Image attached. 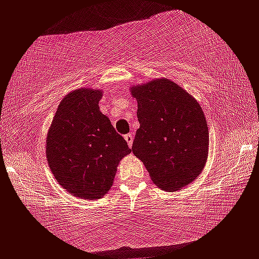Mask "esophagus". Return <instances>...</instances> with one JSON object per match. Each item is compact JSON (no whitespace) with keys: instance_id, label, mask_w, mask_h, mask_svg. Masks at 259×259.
Returning a JSON list of instances; mask_svg holds the SVG:
<instances>
[{"instance_id":"1","label":"esophagus","mask_w":259,"mask_h":259,"mask_svg":"<svg viewBox=\"0 0 259 259\" xmlns=\"http://www.w3.org/2000/svg\"><path fill=\"white\" fill-rule=\"evenodd\" d=\"M133 139H135V135H133V133H128V135L124 136V140H126L127 144H128V146H132Z\"/></svg>"}]
</instances>
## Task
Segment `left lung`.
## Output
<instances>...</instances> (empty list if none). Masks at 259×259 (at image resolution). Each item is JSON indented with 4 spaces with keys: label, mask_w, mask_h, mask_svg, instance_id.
Wrapping results in <instances>:
<instances>
[{
    "label": "left lung",
    "mask_w": 259,
    "mask_h": 259,
    "mask_svg": "<svg viewBox=\"0 0 259 259\" xmlns=\"http://www.w3.org/2000/svg\"><path fill=\"white\" fill-rule=\"evenodd\" d=\"M131 92L140 123L131 150L161 190H181L199 177L207 159L209 131L202 108L164 78L133 86Z\"/></svg>",
    "instance_id": "1"
}]
</instances>
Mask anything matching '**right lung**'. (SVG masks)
Here are the masks:
<instances>
[{"label": "right lung", "instance_id": "1", "mask_svg": "<svg viewBox=\"0 0 259 259\" xmlns=\"http://www.w3.org/2000/svg\"><path fill=\"white\" fill-rule=\"evenodd\" d=\"M102 91L78 89L61 101L47 137L54 177L73 196L98 199L114 183L119 162L132 150L100 111Z\"/></svg>", "mask_w": 259, "mask_h": 259}]
</instances>
